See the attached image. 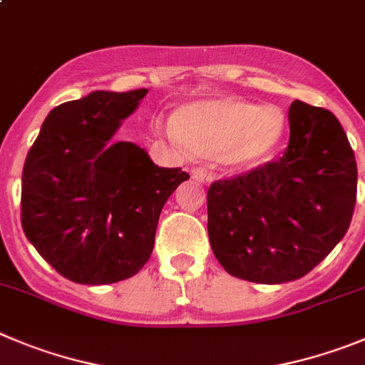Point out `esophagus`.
Segmentation results:
<instances>
[{
    "mask_svg": "<svg viewBox=\"0 0 365 365\" xmlns=\"http://www.w3.org/2000/svg\"><path fill=\"white\" fill-rule=\"evenodd\" d=\"M192 177L195 180H199V182H210V180H212V173H210L208 170L200 168V166L192 170Z\"/></svg>",
    "mask_w": 365,
    "mask_h": 365,
    "instance_id": "esophagus-1",
    "label": "esophagus"
}]
</instances>
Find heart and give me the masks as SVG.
Segmentation results:
<instances>
[{"label": "heart", "mask_w": 365, "mask_h": 365, "mask_svg": "<svg viewBox=\"0 0 365 365\" xmlns=\"http://www.w3.org/2000/svg\"><path fill=\"white\" fill-rule=\"evenodd\" d=\"M159 130L173 141H185L199 155L248 168L260 165L279 146L284 115L275 106L224 98L182 106L175 125L160 121Z\"/></svg>", "instance_id": "1"}]
</instances>
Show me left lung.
Here are the masks:
<instances>
[{
	"label": "left lung",
	"instance_id": "left-lung-1",
	"mask_svg": "<svg viewBox=\"0 0 365 365\" xmlns=\"http://www.w3.org/2000/svg\"><path fill=\"white\" fill-rule=\"evenodd\" d=\"M282 157L208 190V235L220 266L259 284L297 280L346 235L356 202V160L326 108L293 101Z\"/></svg>",
	"mask_w": 365,
	"mask_h": 365
}]
</instances>
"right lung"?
Listing matches in <instances>:
<instances>
[{
    "label": "right lung",
    "instance_id": "add662e5",
    "mask_svg": "<svg viewBox=\"0 0 365 365\" xmlns=\"http://www.w3.org/2000/svg\"><path fill=\"white\" fill-rule=\"evenodd\" d=\"M148 90L88 93L46 115L21 177V226L65 279L112 284L148 262L160 210L182 180L141 146L113 143Z\"/></svg>",
    "mask_w": 365,
    "mask_h": 365
}]
</instances>
